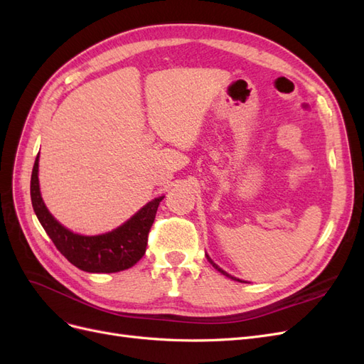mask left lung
I'll return each instance as SVG.
<instances>
[{
    "mask_svg": "<svg viewBox=\"0 0 364 364\" xmlns=\"http://www.w3.org/2000/svg\"><path fill=\"white\" fill-rule=\"evenodd\" d=\"M208 259H209V258H208ZM209 262H211V264H213V266H214V267H215V269H217V270H218L220 273H223V274H226V277H229V278H232V279H235V281H240V279H237V278H234V277H230V274H228L226 272H223V270H222V269H220V267L217 266V264H214V262H213L211 259H209Z\"/></svg>",
    "mask_w": 364,
    "mask_h": 364,
    "instance_id": "obj_1",
    "label": "left lung"
}]
</instances>
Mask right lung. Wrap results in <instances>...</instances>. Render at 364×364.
Segmentation results:
<instances>
[{"instance_id": "add662e5", "label": "right lung", "mask_w": 364, "mask_h": 364, "mask_svg": "<svg viewBox=\"0 0 364 364\" xmlns=\"http://www.w3.org/2000/svg\"><path fill=\"white\" fill-rule=\"evenodd\" d=\"M39 156H36L31 171L30 194L31 205L42 228L51 238L54 246L77 269L90 273H115L126 270L142 258L146 253L150 228L162 197L149 202L124 225L102 235H79L63 228L43 205L39 191Z\"/></svg>"}]
</instances>
